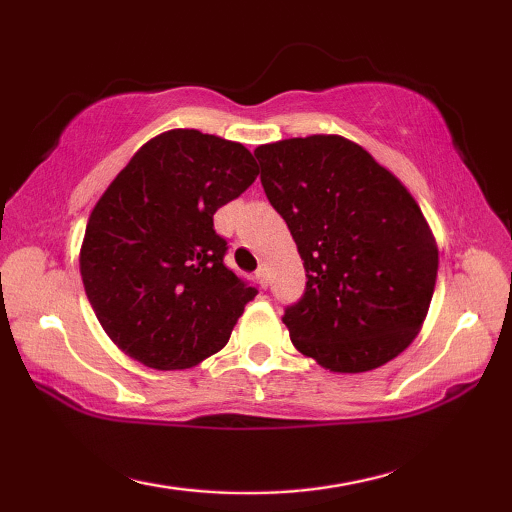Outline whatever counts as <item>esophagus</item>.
I'll return each instance as SVG.
<instances>
[{
	"label": "esophagus",
	"instance_id": "34e87169",
	"mask_svg": "<svg viewBox=\"0 0 512 512\" xmlns=\"http://www.w3.org/2000/svg\"><path fill=\"white\" fill-rule=\"evenodd\" d=\"M255 277H257V284H259V287H262V289H266V287H268V271H266L264 266H262V268H257Z\"/></svg>",
	"mask_w": 512,
	"mask_h": 512
}]
</instances>
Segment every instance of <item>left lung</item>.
Returning <instances> with one entry per match:
<instances>
[{
    "instance_id": "obj_1",
    "label": "left lung",
    "mask_w": 512,
    "mask_h": 512,
    "mask_svg": "<svg viewBox=\"0 0 512 512\" xmlns=\"http://www.w3.org/2000/svg\"><path fill=\"white\" fill-rule=\"evenodd\" d=\"M255 155L307 271L305 296L282 318L291 343L343 375L395 359L436 289L438 246L420 205L348 137H291Z\"/></svg>"
}]
</instances>
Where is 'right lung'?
Masks as SVG:
<instances>
[{"label": "right lung", "instance_id": "add662e5", "mask_svg": "<svg viewBox=\"0 0 512 512\" xmlns=\"http://www.w3.org/2000/svg\"><path fill=\"white\" fill-rule=\"evenodd\" d=\"M244 144L194 128L155 135L94 205L81 246L88 300L110 341L155 370L228 343L257 289L223 264L214 212L255 183Z\"/></svg>", "mask_w": 512, "mask_h": 512}]
</instances>
